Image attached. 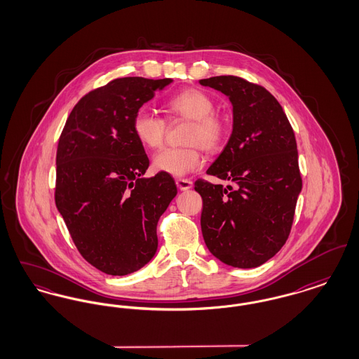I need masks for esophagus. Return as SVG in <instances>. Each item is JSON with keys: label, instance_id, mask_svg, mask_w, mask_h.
<instances>
[{"label": "esophagus", "instance_id": "esophagus-1", "mask_svg": "<svg viewBox=\"0 0 359 359\" xmlns=\"http://www.w3.org/2000/svg\"><path fill=\"white\" fill-rule=\"evenodd\" d=\"M176 186L182 191H187L189 188L192 187V182L189 179H184V177H179L176 179Z\"/></svg>", "mask_w": 359, "mask_h": 359}]
</instances>
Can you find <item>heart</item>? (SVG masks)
I'll use <instances>...</instances> for the list:
<instances>
[{"label": "heart", "instance_id": "1", "mask_svg": "<svg viewBox=\"0 0 359 359\" xmlns=\"http://www.w3.org/2000/svg\"><path fill=\"white\" fill-rule=\"evenodd\" d=\"M171 118L191 121L184 148H167L154 156L157 171L172 176H183L203 165L202 148L208 154L219 152L229 137L230 125L223 116L215 113L217 104L210 94L199 88H184L164 103ZM132 130L141 145L158 149L165 140L167 121L147 109H140L132 120Z\"/></svg>", "mask_w": 359, "mask_h": 359}]
</instances>
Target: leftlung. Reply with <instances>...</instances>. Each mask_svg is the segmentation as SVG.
Wrapping results in <instances>:
<instances>
[{
	"label": "left lung",
	"mask_w": 359,
	"mask_h": 359,
	"mask_svg": "<svg viewBox=\"0 0 359 359\" xmlns=\"http://www.w3.org/2000/svg\"><path fill=\"white\" fill-rule=\"evenodd\" d=\"M199 82L227 95L234 116L227 145L207 170L230 184L195 182L203 199L205 246L230 266L256 268L290 237L303 186L294 133L281 104L265 87L233 75Z\"/></svg>",
	"instance_id": "left-lung-1"
}]
</instances>
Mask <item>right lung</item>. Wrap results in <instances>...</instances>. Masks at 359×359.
<instances>
[{"label": "right lung", "instance_id": "right-lung-1", "mask_svg": "<svg viewBox=\"0 0 359 359\" xmlns=\"http://www.w3.org/2000/svg\"><path fill=\"white\" fill-rule=\"evenodd\" d=\"M172 79L117 78L69 113L56 151L55 203L78 252L103 273L125 276L157 250V222L177 194L171 175L149 167L133 116Z\"/></svg>", "mask_w": 359, "mask_h": 359}]
</instances>
